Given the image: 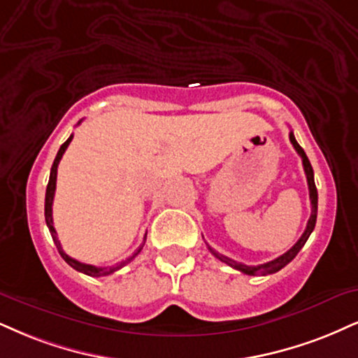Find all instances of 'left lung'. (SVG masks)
<instances>
[{
	"label": "left lung",
	"mask_w": 358,
	"mask_h": 358,
	"mask_svg": "<svg viewBox=\"0 0 358 358\" xmlns=\"http://www.w3.org/2000/svg\"><path fill=\"white\" fill-rule=\"evenodd\" d=\"M289 139H290V143H292L295 151L299 152V156L302 157L303 171H306L307 184H308V196H310V206H312L310 219H308L307 227H306V231H303L301 239L295 242L292 249L287 250V252L282 254L280 257L273 259V260H271V262L260 264V266H245V264H241V262H237V260L229 259V257H226V255L215 252L214 249H210V247H209L210 252H213L219 260H222L224 264H227V266H231L232 268H236V271H239V272H242V273H247V275H268V273L279 272L280 268H284V267L287 266V264H289L290 260H292V259L295 257V255L299 254V250H301L302 247L306 245L307 239H308V237H310V234H312V231H314V227H315V220H317V187H315V180H314V169H312L310 161H308L307 154L303 152V149L301 148V145H299L297 141H295L292 131H290Z\"/></svg>",
	"instance_id": "1"
}]
</instances>
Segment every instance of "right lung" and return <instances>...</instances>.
Returning <instances> with one entry per match:
<instances>
[{"label": "right lung", "mask_w": 358, "mask_h": 358, "mask_svg": "<svg viewBox=\"0 0 358 358\" xmlns=\"http://www.w3.org/2000/svg\"><path fill=\"white\" fill-rule=\"evenodd\" d=\"M79 122H81V121H79ZM79 122H78V124H79ZM71 141H73V134L69 136L68 141H66V143H64L63 145H61L59 151H57V154H56L55 162H52V166H51L50 180H48V187H46V199H44V219H46V226H48V229H50L52 241H55V244H56V247H57V252L61 254V257H63V259L66 260V262L69 264V266H71L73 268H76L78 272H83V273H86V275H91V277H103V275H109V273L116 272V271H119V268H121V267H124L126 264H129L131 260L134 259L136 255H138V254L141 252V250H143L144 242H145V237H144V242H143V244L139 245V249L136 250V252L132 254L131 257H127L126 260H122V262H119V264H116V266H113V267H96V266H91V264H83V262H79V260H76V259L69 257V255L64 252L63 247H61V244H59V241H57L56 229H55V226H52V201H55V191H56L57 164H59L61 157H63V154H64L66 149H68V145H69V143H71Z\"/></svg>", "instance_id": "right-lung-1"}]
</instances>
